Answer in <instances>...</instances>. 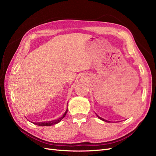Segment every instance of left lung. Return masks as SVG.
Here are the masks:
<instances>
[{
  "label": "left lung",
  "mask_w": 156,
  "mask_h": 156,
  "mask_svg": "<svg viewBox=\"0 0 156 156\" xmlns=\"http://www.w3.org/2000/svg\"><path fill=\"white\" fill-rule=\"evenodd\" d=\"M98 116V118H100L101 120H102V121H106V122H108V123H109V121H107V120H106V119H103V118H102V117H99L98 115H97Z\"/></svg>",
  "instance_id": "obj_1"
}]
</instances>
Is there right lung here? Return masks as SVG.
<instances>
[{"label":"right lung","instance_id":"obj_1","mask_svg":"<svg viewBox=\"0 0 156 156\" xmlns=\"http://www.w3.org/2000/svg\"><path fill=\"white\" fill-rule=\"evenodd\" d=\"M67 112H68V109H66V112L64 113V114L60 118L57 119H54L52 121H45V122H38V123H34V124L37 125H39V126H51L53 125H55L58 123L59 122H60L61 120L64 118V117L66 116Z\"/></svg>","mask_w":156,"mask_h":156}]
</instances>
